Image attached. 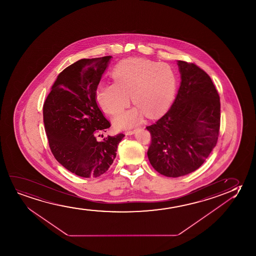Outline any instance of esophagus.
Returning <instances> with one entry per match:
<instances>
[{
    "mask_svg": "<svg viewBox=\"0 0 256 256\" xmlns=\"http://www.w3.org/2000/svg\"><path fill=\"white\" fill-rule=\"evenodd\" d=\"M134 133H136V130H128L125 132V134L126 136H131V134H134Z\"/></svg>",
    "mask_w": 256,
    "mask_h": 256,
    "instance_id": "1",
    "label": "esophagus"
}]
</instances>
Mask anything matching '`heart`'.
<instances>
[{"instance_id":"heart-1","label":"heart","mask_w":256,"mask_h":256,"mask_svg":"<svg viewBox=\"0 0 256 256\" xmlns=\"http://www.w3.org/2000/svg\"><path fill=\"white\" fill-rule=\"evenodd\" d=\"M114 83L102 84L95 97L100 108L114 114L128 106L130 96L136 108L120 112L112 120L117 128H126L160 116L167 108L175 92V75L164 63L146 58H128L120 62L112 72Z\"/></svg>"}]
</instances>
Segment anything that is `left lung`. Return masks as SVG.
I'll return each mask as SVG.
<instances>
[{"mask_svg":"<svg viewBox=\"0 0 256 256\" xmlns=\"http://www.w3.org/2000/svg\"><path fill=\"white\" fill-rule=\"evenodd\" d=\"M181 83L168 112L148 126V158L162 175L178 178L195 172L217 144L220 95L210 76L196 66L178 61Z\"/></svg>","mask_w":256,"mask_h":256,"instance_id":"obj_1","label":"left lung"}]
</instances>
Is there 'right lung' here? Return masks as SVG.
<instances>
[{
    "instance_id": "obj_1",
    "label": "right lung",
    "mask_w": 256,
    "mask_h": 256,
    "mask_svg": "<svg viewBox=\"0 0 256 256\" xmlns=\"http://www.w3.org/2000/svg\"><path fill=\"white\" fill-rule=\"evenodd\" d=\"M111 58H84L66 67L58 74L42 108L54 158L68 170L86 178H98L108 170L125 136L118 134L96 140L97 134L111 126L95 97Z\"/></svg>"
}]
</instances>
